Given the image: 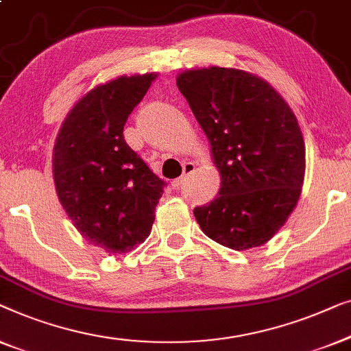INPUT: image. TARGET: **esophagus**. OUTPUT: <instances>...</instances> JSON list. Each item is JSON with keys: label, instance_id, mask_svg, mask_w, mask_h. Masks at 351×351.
I'll use <instances>...</instances> for the list:
<instances>
[{"label": "esophagus", "instance_id": "1", "mask_svg": "<svg viewBox=\"0 0 351 351\" xmlns=\"http://www.w3.org/2000/svg\"><path fill=\"white\" fill-rule=\"evenodd\" d=\"M195 171V164L194 162H186L184 165H182V176L178 178V180L171 181V187L173 189H178V187H181L184 182L187 181V178H189L192 173Z\"/></svg>", "mask_w": 351, "mask_h": 351}]
</instances>
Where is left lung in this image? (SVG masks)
Masks as SVG:
<instances>
[{"label": "left lung", "instance_id": "left-lung-1", "mask_svg": "<svg viewBox=\"0 0 351 351\" xmlns=\"http://www.w3.org/2000/svg\"><path fill=\"white\" fill-rule=\"evenodd\" d=\"M176 86L221 175L216 199L194 208L200 229L235 251L267 243L304 184L305 145L293 110L267 81L237 68L182 71Z\"/></svg>", "mask_w": 351, "mask_h": 351}]
</instances>
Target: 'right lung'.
<instances>
[{
  "instance_id": "right-lung-1",
  "label": "right lung",
  "mask_w": 351,
  "mask_h": 351,
  "mask_svg": "<svg viewBox=\"0 0 351 351\" xmlns=\"http://www.w3.org/2000/svg\"><path fill=\"white\" fill-rule=\"evenodd\" d=\"M156 73L119 76L79 98L58 132L52 173L58 200L84 239L105 253L132 251L151 234L165 182L124 140L127 117Z\"/></svg>"
}]
</instances>
